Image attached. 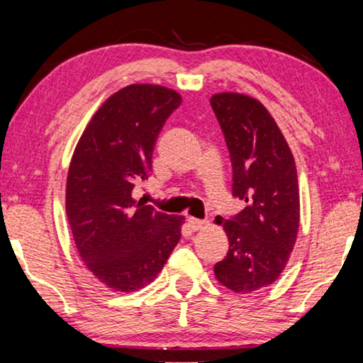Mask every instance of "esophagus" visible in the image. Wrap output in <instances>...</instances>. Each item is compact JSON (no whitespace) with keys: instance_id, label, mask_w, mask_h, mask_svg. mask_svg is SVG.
<instances>
[{"instance_id":"esophagus-1","label":"esophagus","mask_w":363,"mask_h":363,"mask_svg":"<svg viewBox=\"0 0 363 363\" xmlns=\"http://www.w3.org/2000/svg\"><path fill=\"white\" fill-rule=\"evenodd\" d=\"M187 223H189V227H191V230H194V232L201 230V228H203V225H206V222L199 220V218H194V217H189Z\"/></svg>"}]
</instances>
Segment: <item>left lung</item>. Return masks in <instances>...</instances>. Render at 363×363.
Here are the masks:
<instances>
[{
    "mask_svg": "<svg viewBox=\"0 0 363 363\" xmlns=\"http://www.w3.org/2000/svg\"><path fill=\"white\" fill-rule=\"evenodd\" d=\"M211 105L230 151L233 196L247 202L230 220H217L230 247L213 273L222 286L247 294L277 281L288 264L299 228L298 172L262 101L222 91L212 95Z\"/></svg>",
    "mask_w": 363,
    "mask_h": 363,
    "instance_id": "8db88e82",
    "label": "left lung"
}]
</instances>
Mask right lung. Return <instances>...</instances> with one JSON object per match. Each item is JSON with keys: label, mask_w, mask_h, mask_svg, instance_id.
Returning <instances> with one entry per match:
<instances>
[{"label": "right lung", "mask_w": 363, "mask_h": 363, "mask_svg": "<svg viewBox=\"0 0 363 363\" xmlns=\"http://www.w3.org/2000/svg\"><path fill=\"white\" fill-rule=\"evenodd\" d=\"M181 95L133 84L108 96L75 146L65 211L82 262L106 288L131 293L157 277L181 238L184 217L133 197L147 179L157 135Z\"/></svg>", "instance_id": "obj_1"}]
</instances>
